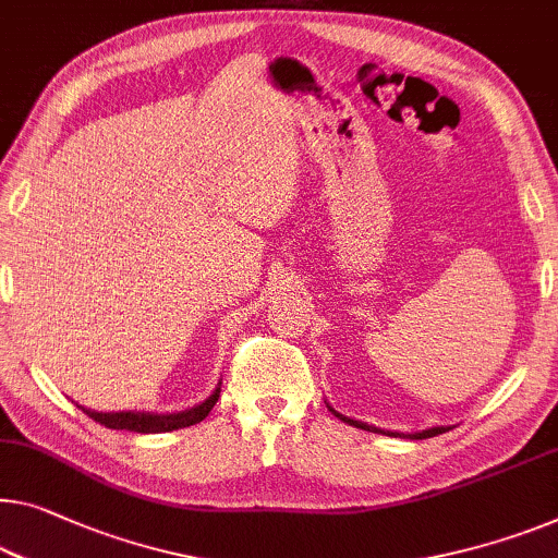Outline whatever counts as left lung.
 I'll list each match as a JSON object with an SVG mask.
<instances>
[{"label":"left lung","instance_id":"1","mask_svg":"<svg viewBox=\"0 0 558 558\" xmlns=\"http://www.w3.org/2000/svg\"><path fill=\"white\" fill-rule=\"evenodd\" d=\"M332 411V409H330ZM336 413V418H340L343 423H348V426H355V428H363V430H373V434H386V436H401V434H390V430H380V428H376V426H368V423H361V421H353V418H345V415H340L338 411H332ZM446 426H436V428H428V430H421V434H409V438H430V436H438V434H446Z\"/></svg>","mask_w":558,"mask_h":558}]
</instances>
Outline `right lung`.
Here are the masks:
<instances>
[{
	"label": "right lung",
	"instance_id": "add662e5",
	"mask_svg": "<svg viewBox=\"0 0 558 558\" xmlns=\"http://www.w3.org/2000/svg\"><path fill=\"white\" fill-rule=\"evenodd\" d=\"M220 398V388L213 390L210 398H205L203 403L195 405V409H187L182 413H170V415H157V413H97V411H85L89 418L97 421L99 426L105 428H118V430H135V434H162V430H174V428H185V426H195L205 418L207 413L213 411V405L218 403Z\"/></svg>",
	"mask_w": 558,
	"mask_h": 558
}]
</instances>
